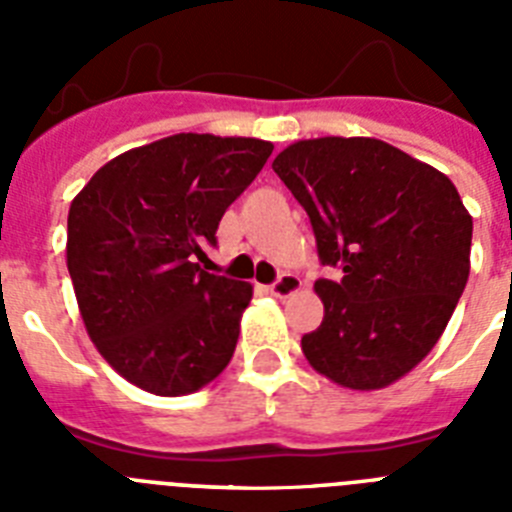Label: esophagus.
<instances>
[{
    "instance_id": "esophagus-1",
    "label": "esophagus",
    "mask_w": 512,
    "mask_h": 512,
    "mask_svg": "<svg viewBox=\"0 0 512 512\" xmlns=\"http://www.w3.org/2000/svg\"><path fill=\"white\" fill-rule=\"evenodd\" d=\"M302 289V282L300 277H295V274H282V277L277 279V282L271 284L269 292L274 297H279V300H284V297H292L295 292H300Z\"/></svg>"
}]
</instances>
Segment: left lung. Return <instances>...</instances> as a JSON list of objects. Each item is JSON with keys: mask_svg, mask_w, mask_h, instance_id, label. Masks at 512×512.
<instances>
[{"mask_svg": "<svg viewBox=\"0 0 512 512\" xmlns=\"http://www.w3.org/2000/svg\"><path fill=\"white\" fill-rule=\"evenodd\" d=\"M271 169L310 215L323 323L302 336L318 374L390 387L431 354L469 279L472 215L446 174L377 138L297 140Z\"/></svg>", "mask_w": 512, "mask_h": 512, "instance_id": "1", "label": "left lung"}]
</instances>
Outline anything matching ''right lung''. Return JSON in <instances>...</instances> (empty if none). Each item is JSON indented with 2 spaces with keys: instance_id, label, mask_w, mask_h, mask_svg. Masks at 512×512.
I'll list each match as a JSON object with an SVG mask.
<instances>
[{
  "instance_id": "1",
  "label": "right lung",
  "mask_w": 512,
  "mask_h": 512,
  "mask_svg": "<svg viewBox=\"0 0 512 512\" xmlns=\"http://www.w3.org/2000/svg\"><path fill=\"white\" fill-rule=\"evenodd\" d=\"M271 151L259 138L176 133L107 161L71 202L66 266L81 320L140 390L189 395L233 359L253 287L194 256Z\"/></svg>"
}]
</instances>
